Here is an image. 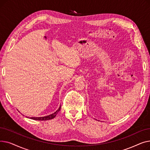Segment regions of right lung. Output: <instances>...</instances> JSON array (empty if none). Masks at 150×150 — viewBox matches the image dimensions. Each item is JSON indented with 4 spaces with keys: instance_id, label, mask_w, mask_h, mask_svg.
Wrapping results in <instances>:
<instances>
[{
    "instance_id": "1",
    "label": "right lung",
    "mask_w": 150,
    "mask_h": 150,
    "mask_svg": "<svg viewBox=\"0 0 150 150\" xmlns=\"http://www.w3.org/2000/svg\"><path fill=\"white\" fill-rule=\"evenodd\" d=\"M61 109V105L59 108V109L57 110L56 112H54V113L47 115V116H45V117H30V119H33V120H51L52 119H53L54 117H56L57 114H58V112L60 111Z\"/></svg>"
}]
</instances>
